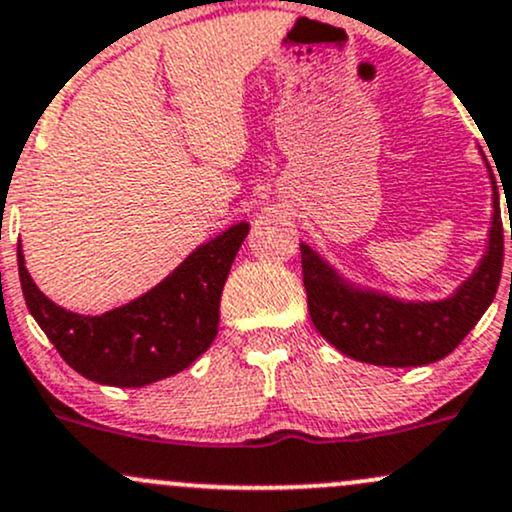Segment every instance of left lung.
<instances>
[{"label": "left lung", "instance_id": "8db88e82", "mask_svg": "<svg viewBox=\"0 0 512 512\" xmlns=\"http://www.w3.org/2000/svg\"><path fill=\"white\" fill-rule=\"evenodd\" d=\"M491 184L493 220L488 252L476 272L449 299L400 301L358 289L301 242V272L316 331L343 355L387 368L427 365L454 351L491 306L503 270V220L493 174Z\"/></svg>", "mask_w": 512, "mask_h": 512}]
</instances>
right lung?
<instances>
[{
    "label": "right lung",
    "instance_id": "1",
    "mask_svg": "<svg viewBox=\"0 0 512 512\" xmlns=\"http://www.w3.org/2000/svg\"><path fill=\"white\" fill-rule=\"evenodd\" d=\"M250 225L238 223L208 240L164 282L102 316L61 309L43 297L19 257L26 306L61 358L100 385L142 387L181 373L208 351L218 333L220 294Z\"/></svg>",
    "mask_w": 512,
    "mask_h": 512
}]
</instances>
